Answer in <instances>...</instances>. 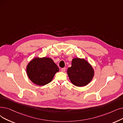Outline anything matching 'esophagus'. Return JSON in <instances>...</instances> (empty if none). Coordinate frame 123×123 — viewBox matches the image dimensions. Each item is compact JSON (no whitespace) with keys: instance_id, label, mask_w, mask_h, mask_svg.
Masks as SVG:
<instances>
[{"instance_id":"34e87169","label":"esophagus","mask_w":123,"mask_h":123,"mask_svg":"<svg viewBox=\"0 0 123 123\" xmlns=\"http://www.w3.org/2000/svg\"><path fill=\"white\" fill-rule=\"evenodd\" d=\"M61 70L62 72H65L66 70V68H62L61 69Z\"/></svg>"}]
</instances>
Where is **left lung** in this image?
<instances>
[{
  "mask_svg": "<svg viewBox=\"0 0 123 123\" xmlns=\"http://www.w3.org/2000/svg\"><path fill=\"white\" fill-rule=\"evenodd\" d=\"M67 74L71 82L77 86H84L92 80L94 71L89 64L83 59L74 58L72 66L69 67Z\"/></svg>",
  "mask_w": 123,
  "mask_h": 123,
  "instance_id": "8db88e82",
  "label": "left lung"
}]
</instances>
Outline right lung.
I'll list each match as a JSON object with an SVG mask.
<instances>
[{"label": "right lung", "instance_id": "right-lung-1", "mask_svg": "<svg viewBox=\"0 0 123 123\" xmlns=\"http://www.w3.org/2000/svg\"><path fill=\"white\" fill-rule=\"evenodd\" d=\"M59 68L50 58L37 57L32 60L26 67V73L35 84L43 86L50 82Z\"/></svg>", "mask_w": 123, "mask_h": 123}]
</instances>
